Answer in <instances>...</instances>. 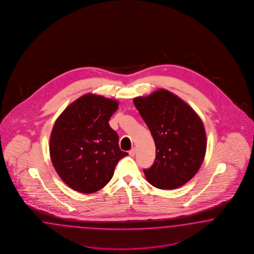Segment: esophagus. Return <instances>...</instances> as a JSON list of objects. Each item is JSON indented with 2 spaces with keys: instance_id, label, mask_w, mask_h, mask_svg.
<instances>
[{
  "instance_id": "esophagus-1",
  "label": "esophagus",
  "mask_w": 254,
  "mask_h": 254,
  "mask_svg": "<svg viewBox=\"0 0 254 254\" xmlns=\"http://www.w3.org/2000/svg\"><path fill=\"white\" fill-rule=\"evenodd\" d=\"M128 154H129V155H130V156H132V157H133V156L135 155V154H136V148H132L130 151H129V153H128Z\"/></svg>"
}]
</instances>
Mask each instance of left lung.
I'll return each instance as SVG.
<instances>
[{"instance_id": "1", "label": "left lung", "mask_w": 254, "mask_h": 254, "mask_svg": "<svg viewBox=\"0 0 254 254\" xmlns=\"http://www.w3.org/2000/svg\"><path fill=\"white\" fill-rule=\"evenodd\" d=\"M154 138V165L144 169L147 181L159 189H176L200 169L207 135L199 116L188 103L167 89L133 99Z\"/></svg>"}]
</instances>
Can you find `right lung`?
Here are the masks:
<instances>
[{"label":"right lung","mask_w":254,"mask_h":254,"mask_svg":"<svg viewBox=\"0 0 254 254\" xmlns=\"http://www.w3.org/2000/svg\"><path fill=\"white\" fill-rule=\"evenodd\" d=\"M119 102L87 93L71 102L54 124L49 139L51 162L72 190L91 193L113 178L116 164L127 155L109 125Z\"/></svg>","instance_id":"obj_1"}]
</instances>
